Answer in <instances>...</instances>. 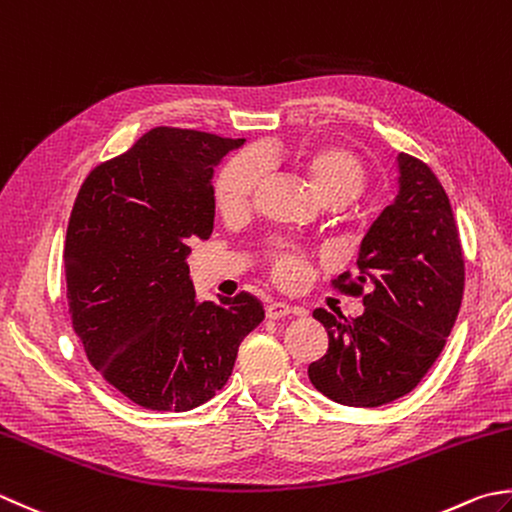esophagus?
Segmentation results:
<instances>
[{
    "instance_id": "34e87169",
    "label": "esophagus",
    "mask_w": 512,
    "mask_h": 512,
    "mask_svg": "<svg viewBox=\"0 0 512 512\" xmlns=\"http://www.w3.org/2000/svg\"><path fill=\"white\" fill-rule=\"evenodd\" d=\"M290 313L299 315V313H302V310L295 308V306H290V304H286V302H270V304L266 306V317H268V319H284V317L290 315Z\"/></svg>"
}]
</instances>
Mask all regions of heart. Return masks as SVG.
<instances>
[{"instance_id":"heart-1","label":"heart","mask_w":512,"mask_h":512,"mask_svg":"<svg viewBox=\"0 0 512 512\" xmlns=\"http://www.w3.org/2000/svg\"><path fill=\"white\" fill-rule=\"evenodd\" d=\"M268 159H286L308 177L315 193L326 197H342L344 202L353 199L364 186V164L353 150L337 144H317L299 148L295 153L268 150ZM264 177V162L255 153H242L230 159L222 168L215 184V197L224 213L244 210ZM275 275L290 284L302 275V259L293 250H282L275 257Z\"/></svg>"}]
</instances>
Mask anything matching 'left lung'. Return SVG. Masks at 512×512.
Instances as JSON below:
<instances>
[{
  "label": "left lung",
  "instance_id": "left-lung-1",
  "mask_svg": "<svg viewBox=\"0 0 512 512\" xmlns=\"http://www.w3.org/2000/svg\"><path fill=\"white\" fill-rule=\"evenodd\" d=\"M397 195L359 244V275L344 284L364 295L348 319L317 308L328 333L326 355L308 366L319 393L337 404L377 408L408 395L455 326L464 295V257L446 190L419 159L397 155Z\"/></svg>",
  "mask_w": 512,
  "mask_h": 512
}]
</instances>
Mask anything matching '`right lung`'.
<instances>
[{
	"label": "right lung",
	"instance_id": "right-lung-1",
	"mask_svg": "<svg viewBox=\"0 0 512 512\" xmlns=\"http://www.w3.org/2000/svg\"><path fill=\"white\" fill-rule=\"evenodd\" d=\"M244 142L153 128L75 199L64 250L73 328L106 382L148 410L208 402L264 319L248 293L199 302L186 262L213 233L215 168Z\"/></svg>",
	"mask_w": 512,
	"mask_h": 512
}]
</instances>
